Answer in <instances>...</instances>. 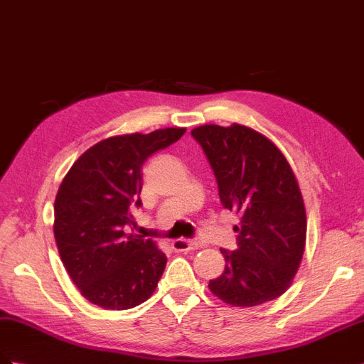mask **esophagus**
Returning a JSON list of instances; mask_svg holds the SVG:
<instances>
[{
  "instance_id": "obj_1",
  "label": "esophagus",
  "mask_w": 364,
  "mask_h": 364,
  "mask_svg": "<svg viewBox=\"0 0 364 364\" xmlns=\"http://www.w3.org/2000/svg\"><path fill=\"white\" fill-rule=\"evenodd\" d=\"M198 247H199V244L191 241V239L179 237V239H176V241H173V249L176 252H188L193 249H198Z\"/></svg>"
}]
</instances>
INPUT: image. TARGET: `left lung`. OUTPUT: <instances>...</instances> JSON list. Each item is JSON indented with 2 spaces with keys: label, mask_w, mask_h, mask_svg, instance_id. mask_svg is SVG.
Returning a JSON list of instances; mask_svg holds the SVG:
<instances>
[{
  "label": "left lung",
  "mask_w": 364,
  "mask_h": 364,
  "mask_svg": "<svg viewBox=\"0 0 364 364\" xmlns=\"http://www.w3.org/2000/svg\"><path fill=\"white\" fill-rule=\"evenodd\" d=\"M215 171L224 208L237 216V250H220L225 270L211 294L235 307H253L290 287L304 255L303 194L286 156L245 125L191 129Z\"/></svg>",
  "instance_id": "obj_1"
}]
</instances>
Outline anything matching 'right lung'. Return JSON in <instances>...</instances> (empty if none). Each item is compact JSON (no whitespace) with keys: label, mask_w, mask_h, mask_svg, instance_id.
<instances>
[{"label":"right lung","mask_w":364,"mask_h":364,"mask_svg":"<svg viewBox=\"0 0 364 364\" xmlns=\"http://www.w3.org/2000/svg\"><path fill=\"white\" fill-rule=\"evenodd\" d=\"M187 128L105 139L80 156L61 182L54 205V236L70 279L90 303L136 307L154 294L166 256L151 239L127 235L140 207L141 165L179 140Z\"/></svg>","instance_id":"obj_1"}]
</instances>
